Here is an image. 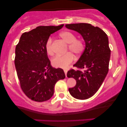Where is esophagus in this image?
<instances>
[{"instance_id": "obj_1", "label": "esophagus", "mask_w": 127, "mask_h": 127, "mask_svg": "<svg viewBox=\"0 0 127 127\" xmlns=\"http://www.w3.org/2000/svg\"><path fill=\"white\" fill-rule=\"evenodd\" d=\"M64 72L65 76H67V70H64Z\"/></svg>"}]
</instances>
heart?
<instances>
[{
    "instance_id": "obj_1",
    "label": "heart",
    "mask_w": 127,
    "mask_h": 127,
    "mask_svg": "<svg viewBox=\"0 0 127 127\" xmlns=\"http://www.w3.org/2000/svg\"><path fill=\"white\" fill-rule=\"evenodd\" d=\"M61 39L68 43L67 50L70 51L76 57H79L84 51L85 43L81 39H76V36L73 33L69 31L63 32L60 34ZM52 40L49 37L45 43V49L47 54L52 55L54 54L52 46ZM74 60L73 55L71 52H67L62 55H57L52 60V64L55 67L65 68Z\"/></svg>"
}]
</instances>
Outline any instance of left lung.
I'll return each instance as SVG.
<instances>
[{
    "instance_id": "1",
    "label": "left lung",
    "mask_w": 127,
    "mask_h": 127,
    "mask_svg": "<svg viewBox=\"0 0 127 127\" xmlns=\"http://www.w3.org/2000/svg\"><path fill=\"white\" fill-rule=\"evenodd\" d=\"M65 27L79 33L85 42V50L73 65L77 70H70L67 76L76 81L75 87L68 89L71 95L86 100L98 91L108 73L110 57L108 37L101 29L88 23L65 24Z\"/></svg>"
}]
</instances>
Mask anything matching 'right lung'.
Segmentation results:
<instances>
[{"label":"right lung","instance_id":"1","mask_svg":"<svg viewBox=\"0 0 127 127\" xmlns=\"http://www.w3.org/2000/svg\"><path fill=\"white\" fill-rule=\"evenodd\" d=\"M59 26H39L22 34L15 48V65L22 91L29 98L37 102L48 100L54 86L65 76L62 68L51 67L45 43Z\"/></svg>","mask_w":127,"mask_h":127}]
</instances>
